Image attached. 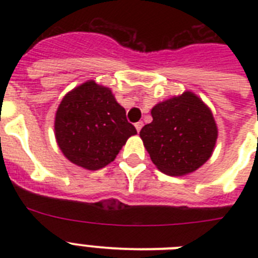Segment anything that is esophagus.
Instances as JSON below:
<instances>
[{
  "label": "esophagus",
  "instance_id": "obj_1",
  "mask_svg": "<svg viewBox=\"0 0 258 258\" xmlns=\"http://www.w3.org/2000/svg\"><path fill=\"white\" fill-rule=\"evenodd\" d=\"M142 126H143V122H142V121L136 122V129H137V132H140L141 129H142Z\"/></svg>",
  "mask_w": 258,
  "mask_h": 258
}]
</instances>
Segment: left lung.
I'll use <instances>...</instances> for the list:
<instances>
[{"label":"left lung","mask_w":258,"mask_h":258,"mask_svg":"<svg viewBox=\"0 0 258 258\" xmlns=\"http://www.w3.org/2000/svg\"><path fill=\"white\" fill-rule=\"evenodd\" d=\"M140 132L152 163L168 175L188 174L212 156L218 129L211 108L192 92L159 102Z\"/></svg>","instance_id":"left-lung-1"}]
</instances>
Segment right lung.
<instances>
[{
    "instance_id": "right-lung-1",
    "label": "right lung",
    "mask_w": 258,
    "mask_h": 258,
    "mask_svg": "<svg viewBox=\"0 0 258 258\" xmlns=\"http://www.w3.org/2000/svg\"><path fill=\"white\" fill-rule=\"evenodd\" d=\"M54 133L71 163L98 170L115 160L137 131L111 89L88 80L63 97L55 112Z\"/></svg>"
}]
</instances>
